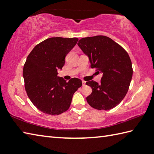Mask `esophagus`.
<instances>
[{"label":"esophagus","mask_w":154,"mask_h":154,"mask_svg":"<svg viewBox=\"0 0 154 154\" xmlns=\"http://www.w3.org/2000/svg\"><path fill=\"white\" fill-rule=\"evenodd\" d=\"M82 83H83V86L84 87V86L86 85V82L85 81H82Z\"/></svg>","instance_id":"obj_1"}]
</instances>
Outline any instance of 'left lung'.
<instances>
[{
	"instance_id": "obj_1",
	"label": "left lung",
	"mask_w": 154,
	"mask_h": 154,
	"mask_svg": "<svg viewBox=\"0 0 154 154\" xmlns=\"http://www.w3.org/2000/svg\"><path fill=\"white\" fill-rule=\"evenodd\" d=\"M87 55L91 68L102 73L101 83L88 81L92 92L87 97L88 104L99 110H109L123 100L133 77L128 53L112 38L103 35L82 38L77 43Z\"/></svg>"
}]
</instances>
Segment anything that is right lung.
<instances>
[{"label":"right lung","mask_w":154,"mask_h":154,"mask_svg":"<svg viewBox=\"0 0 154 154\" xmlns=\"http://www.w3.org/2000/svg\"><path fill=\"white\" fill-rule=\"evenodd\" d=\"M77 38L52 37L32 50L24 64L23 76L29 98L42 112L59 115L69 109L75 92L82 81L72 78L67 82L58 77V69L78 41Z\"/></svg>","instance_id":"add662e5"}]
</instances>
